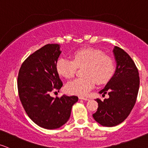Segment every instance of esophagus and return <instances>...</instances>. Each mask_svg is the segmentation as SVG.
I'll use <instances>...</instances> for the list:
<instances>
[{
  "label": "esophagus",
  "mask_w": 148,
  "mask_h": 148,
  "mask_svg": "<svg viewBox=\"0 0 148 148\" xmlns=\"http://www.w3.org/2000/svg\"><path fill=\"white\" fill-rule=\"evenodd\" d=\"M79 99H83V100H85V101H87V100H88L89 99L87 97H79Z\"/></svg>",
  "instance_id": "obj_1"
}]
</instances>
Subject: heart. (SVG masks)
Returning a JSON list of instances; mask_svg holds the SVG:
<instances>
[{"label": "heart", "instance_id": "b5f03b06", "mask_svg": "<svg viewBox=\"0 0 148 148\" xmlns=\"http://www.w3.org/2000/svg\"><path fill=\"white\" fill-rule=\"evenodd\" d=\"M73 59L60 58L56 62V71L60 75L71 79L77 69H82L83 77L69 82L66 90L70 94L85 95L92 90L97 82L103 84L110 80L115 72L114 60L99 49L84 48L73 53Z\"/></svg>", "mask_w": 148, "mask_h": 148}]
</instances>
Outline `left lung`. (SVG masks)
Instances as JSON below:
<instances>
[{
    "label": "left lung",
    "instance_id": "left-lung-1",
    "mask_svg": "<svg viewBox=\"0 0 148 148\" xmlns=\"http://www.w3.org/2000/svg\"><path fill=\"white\" fill-rule=\"evenodd\" d=\"M116 69L104 88L99 91L108 93V99H96L98 108L92 114L94 119L103 126L119 124L128 116L136 103L140 79L137 67L130 56L123 49L114 47Z\"/></svg>",
    "mask_w": 148,
    "mask_h": 148
}]
</instances>
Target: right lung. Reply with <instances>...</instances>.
Listing matches in <instances>:
<instances>
[{
	"label": "right lung",
	"mask_w": 148,
	"mask_h": 148,
	"mask_svg": "<svg viewBox=\"0 0 148 148\" xmlns=\"http://www.w3.org/2000/svg\"><path fill=\"white\" fill-rule=\"evenodd\" d=\"M61 53L60 45L49 44L33 53L22 64L18 75V90L25 112L43 128L56 129L68 121L77 96L52 97L63 84L56 71Z\"/></svg>",
	"instance_id": "1"
}]
</instances>
